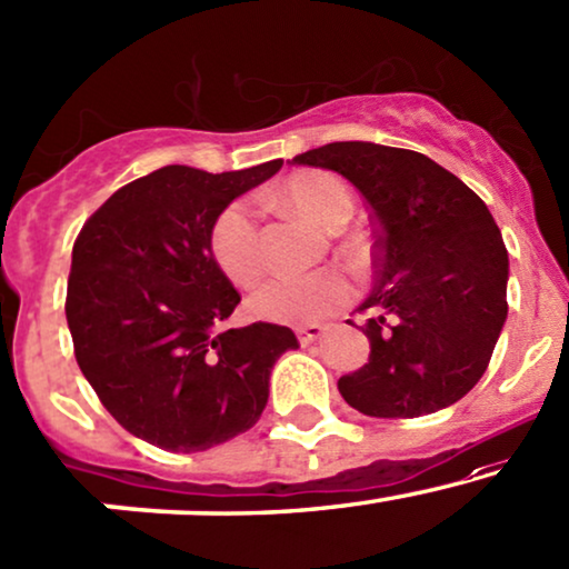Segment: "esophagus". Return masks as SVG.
Wrapping results in <instances>:
<instances>
[{"label":"esophagus","instance_id":"esophagus-1","mask_svg":"<svg viewBox=\"0 0 569 569\" xmlns=\"http://www.w3.org/2000/svg\"><path fill=\"white\" fill-rule=\"evenodd\" d=\"M323 335H327V327H321V323H308V327L297 329V337L302 346H313Z\"/></svg>","mask_w":569,"mask_h":569}]
</instances>
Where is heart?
Wrapping results in <instances>:
<instances>
[{
    "label": "heart",
    "instance_id": "obj_1",
    "mask_svg": "<svg viewBox=\"0 0 569 569\" xmlns=\"http://www.w3.org/2000/svg\"><path fill=\"white\" fill-rule=\"evenodd\" d=\"M278 199L286 208L329 232L340 229L353 213L351 191L323 172L291 174L280 186ZM210 256L218 270L237 286H253L261 278L264 261H261L259 223L251 204L232 202L216 216L210 227ZM348 297H351L348 280L332 270H321L267 280L248 299V310L267 323H310L346 305Z\"/></svg>",
    "mask_w": 569,
    "mask_h": 569
}]
</instances>
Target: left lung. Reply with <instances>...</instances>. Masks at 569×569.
<instances>
[{"label": "left lung", "instance_id": "obj_1", "mask_svg": "<svg viewBox=\"0 0 569 569\" xmlns=\"http://www.w3.org/2000/svg\"><path fill=\"white\" fill-rule=\"evenodd\" d=\"M291 164L342 174L376 218V286L359 305L370 361L337 380L342 399L372 418L459 402L508 318V251L483 199L429 156L376 142H329Z\"/></svg>", "mask_w": 569, "mask_h": 569}]
</instances>
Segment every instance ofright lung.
Listing matches in <instances>:
<instances>
[{
    "label": "right lung",
    "instance_id": "add662e5",
    "mask_svg": "<svg viewBox=\"0 0 569 569\" xmlns=\"http://www.w3.org/2000/svg\"><path fill=\"white\" fill-rule=\"evenodd\" d=\"M283 161L237 172L170 164L118 189L80 229L67 323L80 372L127 432L174 453L208 451L259 421L278 323L218 329L240 295L210 256V227Z\"/></svg>",
    "mask_w": 569,
    "mask_h": 569
}]
</instances>
